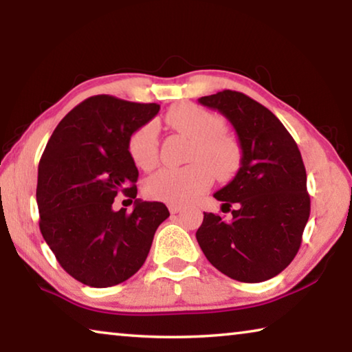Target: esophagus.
<instances>
[{
  "label": "esophagus",
  "instance_id": "esophagus-1",
  "mask_svg": "<svg viewBox=\"0 0 352 352\" xmlns=\"http://www.w3.org/2000/svg\"><path fill=\"white\" fill-rule=\"evenodd\" d=\"M183 210V206H180V205H174V204H170L169 205V211L172 214H175V213H180V211Z\"/></svg>",
  "mask_w": 352,
  "mask_h": 352
}]
</instances>
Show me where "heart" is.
I'll list each match as a JSON object with an SVG mask.
<instances>
[{
	"label": "heart",
	"mask_w": 352,
	"mask_h": 352,
	"mask_svg": "<svg viewBox=\"0 0 352 352\" xmlns=\"http://www.w3.org/2000/svg\"><path fill=\"white\" fill-rule=\"evenodd\" d=\"M164 124L172 131L188 138V161L183 167H164L144 183L147 196L170 204H185L200 196L217 180H228L236 174L243 160V150L232 135L224 131V120L194 103H180L167 111ZM130 155L144 170L152 169L158 161V138L152 124L133 133Z\"/></svg>",
	"instance_id": "obj_1"
}]
</instances>
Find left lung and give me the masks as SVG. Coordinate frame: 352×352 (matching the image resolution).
<instances>
[{
    "mask_svg": "<svg viewBox=\"0 0 352 352\" xmlns=\"http://www.w3.org/2000/svg\"><path fill=\"white\" fill-rule=\"evenodd\" d=\"M235 128L243 150L233 180L214 192L232 219L204 213L196 232L200 249L222 274L239 282H265L296 256L310 216L302 156L282 122L248 96L222 91L200 97Z\"/></svg>",
    "mask_w": 352,
    "mask_h": 352,
    "instance_id": "1",
    "label": "left lung"
}]
</instances>
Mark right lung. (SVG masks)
Listing matches in <instances>:
<instances>
[{
  "mask_svg": "<svg viewBox=\"0 0 352 352\" xmlns=\"http://www.w3.org/2000/svg\"><path fill=\"white\" fill-rule=\"evenodd\" d=\"M158 111L156 103L89 97L59 122L43 150L38 227L59 265L85 285L113 287L136 274L169 217L164 204L139 199L130 215L112 210L119 192L136 198L130 138Z\"/></svg>",
  "mask_w": 352,
  "mask_h": 352,
  "instance_id": "obj_1",
  "label": "right lung"
}]
</instances>
